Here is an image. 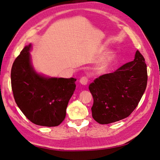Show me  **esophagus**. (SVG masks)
Masks as SVG:
<instances>
[{"instance_id":"esophagus-1","label":"esophagus","mask_w":160,"mask_h":160,"mask_svg":"<svg viewBox=\"0 0 160 160\" xmlns=\"http://www.w3.org/2000/svg\"><path fill=\"white\" fill-rule=\"evenodd\" d=\"M88 81H89V78H88L87 76H83L80 78V82L83 84V85H86L88 83Z\"/></svg>"}]
</instances>
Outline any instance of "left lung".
<instances>
[{"label":"left lung","instance_id":"1","mask_svg":"<svg viewBox=\"0 0 160 160\" xmlns=\"http://www.w3.org/2000/svg\"><path fill=\"white\" fill-rule=\"evenodd\" d=\"M147 80L144 58L138 50L134 60L89 84L93 98V118L99 124H107L129 116L143 96Z\"/></svg>","mask_w":160,"mask_h":160}]
</instances>
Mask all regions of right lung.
Masks as SVG:
<instances>
[{
	"label": "right lung",
	"instance_id": "add662e5",
	"mask_svg": "<svg viewBox=\"0 0 160 160\" xmlns=\"http://www.w3.org/2000/svg\"><path fill=\"white\" fill-rule=\"evenodd\" d=\"M25 46L15 59L11 82L16 104L32 123L56 127L64 120L66 109L76 89L73 78H48L37 73L32 65L29 51Z\"/></svg>",
	"mask_w": 160,
	"mask_h": 160
}]
</instances>
